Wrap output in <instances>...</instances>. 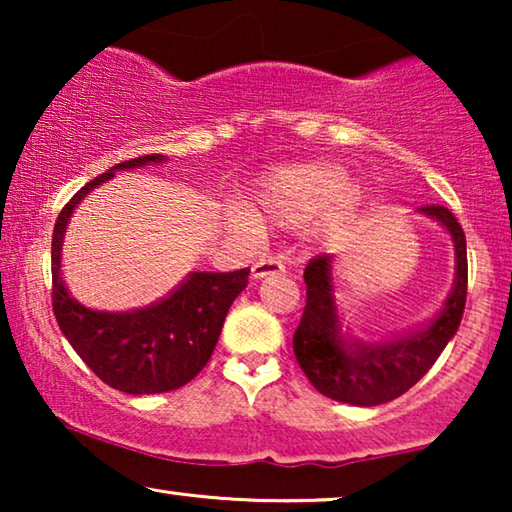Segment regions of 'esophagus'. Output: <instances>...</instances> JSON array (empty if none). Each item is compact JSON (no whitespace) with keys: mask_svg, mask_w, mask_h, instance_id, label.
Listing matches in <instances>:
<instances>
[{"mask_svg":"<svg viewBox=\"0 0 512 512\" xmlns=\"http://www.w3.org/2000/svg\"><path fill=\"white\" fill-rule=\"evenodd\" d=\"M279 272H284V265L282 261H277V258H261V261H256L251 265V277L254 279H261V277H268V275H279Z\"/></svg>","mask_w":512,"mask_h":512,"instance_id":"obj_1","label":"esophagus"}]
</instances>
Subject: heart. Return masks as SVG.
I'll return each instance as SVG.
<instances>
[{
  "label": "heart",
  "mask_w": 512,
  "mask_h": 512,
  "mask_svg": "<svg viewBox=\"0 0 512 512\" xmlns=\"http://www.w3.org/2000/svg\"><path fill=\"white\" fill-rule=\"evenodd\" d=\"M356 207V193L347 186V174L331 163H300L279 167L258 181L249 209H235L233 226L256 235L258 216L277 226H305L328 209L331 226L347 221Z\"/></svg>",
  "instance_id": "1"
}]
</instances>
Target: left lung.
<instances>
[{
	"label": "left lung",
	"mask_w": 512,
	"mask_h": 512,
	"mask_svg": "<svg viewBox=\"0 0 512 512\" xmlns=\"http://www.w3.org/2000/svg\"><path fill=\"white\" fill-rule=\"evenodd\" d=\"M419 212L450 230L457 251L454 286L443 310L429 326L384 342H347L342 338L333 298L331 256H314L305 268L307 298L293 333V354L307 380L321 394L349 405H380L403 396L422 380L461 324L468 289L466 235L443 205Z\"/></svg>",
	"instance_id": "obj_1"
}]
</instances>
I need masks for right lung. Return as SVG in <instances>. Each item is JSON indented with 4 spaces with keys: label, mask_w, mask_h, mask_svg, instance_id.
<instances>
[{
    "label": "right lung",
    "mask_w": 512,
    "mask_h": 512,
    "mask_svg": "<svg viewBox=\"0 0 512 512\" xmlns=\"http://www.w3.org/2000/svg\"><path fill=\"white\" fill-rule=\"evenodd\" d=\"M163 160L165 156L160 153L139 156L88 181L62 207L53 228V314L60 331L102 382L137 396L184 387L207 366L230 305L249 282V268L235 272H191L170 296L132 312H95L69 296L62 284L60 249L74 207L83 200V195L114 177L118 170H132Z\"/></svg>",
    "instance_id": "right-lung-1"
}]
</instances>
